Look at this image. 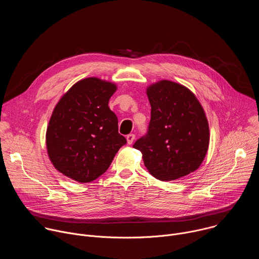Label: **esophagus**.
I'll use <instances>...</instances> for the list:
<instances>
[{"label":"esophagus","mask_w":259,"mask_h":259,"mask_svg":"<svg viewBox=\"0 0 259 259\" xmlns=\"http://www.w3.org/2000/svg\"><path fill=\"white\" fill-rule=\"evenodd\" d=\"M126 139H127V143L128 144H132L134 139H135V135L134 134H129V135H127Z\"/></svg>","instance_id":"esophagus-1"}]
</instances>
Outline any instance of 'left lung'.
I'll list each match as a JSON object with an SVG mask.
<instances>
[{"instance_id":"left-lung-1","label":"left lung","mask_w":259,"mask_h":259,"mask_svg":"<svg viewBox=\"0 0 259 259\" xmlns=\"http://www.w3.org/2000/svg\"><path fill=\"white\" fill-rule=\"evenodd\" d=\"M152 112L149 132L133 145L156 178L170 181L196 171L210 141L204 108L186 86L162 80L146 88Z\"/></svg>"}]
</instances>
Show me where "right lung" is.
Returning a JSON list of instances; mask_svg holds the SVG:
<instances>
[{
  "label": "right lung",
  "instance_id": "obj_1",
  "mask_svg": "<svg viewBox=\"0 0 259 259\" xmlns=\"http://www.w3.org/2000/svg\"><path fill=\"white\" fill-rule=\"evenodd\" d=\"M115 83L91 77L80 80L55 105L47 131L48 157L56 170L78 182L103 174L126 138L108 107Z\"/></svg>",
  "mask_w": 259,
  "mask_h": 259
}]
</instances>
